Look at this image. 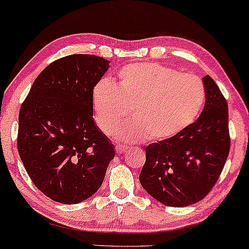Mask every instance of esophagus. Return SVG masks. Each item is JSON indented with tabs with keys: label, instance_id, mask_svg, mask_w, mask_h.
<instances>
[{
	"label": "esophagus",
	"instance_id": "esophagus-1",
	"mask_svg": "<svg viewBox=\"0 0 249 249\" xmlns=\"http://www.w3.org/2000/svg\"><path fill=\"white\" fill-rule=\"evenodd\" d=\"M127 148H128V147H126V146H123V145H116V146H115V151H116L117 154L124 153Z\"/></svg>",
	"mask_w": 249,
	"mask_h": 249
}]
</instances>
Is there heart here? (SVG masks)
Listing matches in <instances>:
<instances>
[{
    "instance_id": "heart-1",
    "label": "heart",
    "mask_w": 249,
    "mask_h": 249,
    "mask_svg": "<svg viewBox=\"0 0 249 249\" xmlns=\"http://www.w3.org/2000/svg\"><path fill=\"white\" fill-rule=\"evenodd\" d=\"M205 96L203 82L196 75L155 62H139L123 66L112 83H98L92 103L96 123L105 134L113 132L131 106L134 118L116 129L118 141H166L196 120Z\"/></svg>"
}]
</instances>
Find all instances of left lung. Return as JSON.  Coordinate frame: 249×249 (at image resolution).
<instances>
[{"label":"left lung","mask_w":249,"mask_h":249,"mask_svg":"<svg viewBox=\"0 0 249 249\" xmlns=\"http://www.w3.org/2000/svg\"><path fill=\"white\" fill-rule=\"evenodd\" d=\"M203 82L206 102L197 121L145 149L141 185L166 206L185 207L202 200L214 187L230 153L227 102L211 76Z\"/></svg>","instance_id":"left-lung-1"}]
</instances>
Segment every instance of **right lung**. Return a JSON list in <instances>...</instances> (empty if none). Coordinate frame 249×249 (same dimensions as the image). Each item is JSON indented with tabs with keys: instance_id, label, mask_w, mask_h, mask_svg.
Masks as SVG:
<instances>
[{
	"instance_id": "obj_1",
	"label": "right lung",
	"mask_w": 249,
	"mask_h": 249,
	"mask_svg": "<svg viewBox=\"0 0 249 249\" xmlns=\"http://www.w3.org/2000/svg\"><path fill=\"white\" fill-rule=\"evenodd\" d=\"M108 64L89 54L54 61L21 106L19 157L35 186L55 202L77 204L92 196L115 156L93 120V89Z\"/></svg>"
}]
</instances>
